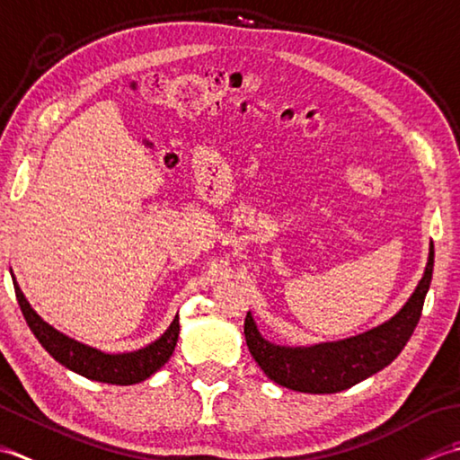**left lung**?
Instances as JSON below:
<instances>
[{"label":"left lung","mask_w":460,"mask_h":460,"mask_svg":"<svg viewBox=\"0 0 460 460\" xmlns=\"http://www.w3.org/2000/svg\"><path fill=\"white\" fill-rule=\"evenodd\" d=\"M435 246L430 243L425 276L401 312L379 327L335 343H320L312 348H284L266 341L258 327L246 315V335L252 358L278 385L302 393H337L371 377L373 373L397 358L413 335L423 312L425 296L433 279Z\"/></svg>","instance_id":"1"}]
</instances>
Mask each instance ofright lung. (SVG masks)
Returning <instances> with one entry per match:
<instances>
[{"instance_id": "right-lung-1", "label": "right lung", "mask_w": 460, "mask_h": 460, "mask_svg": "<svg viewBox=\"0 0 460 460\" xmlns=\"http://www.w3.org/2000/svg\"><path fill=\"white\" fill-rule=\"evenodd\" d=\"M13 278V274H12ZM15 297L22 307L27 325L37 337V341L43 345V349L51 355L55 361H59L63 367H67L83 377L111 383V385H133L151 377L163 365L171 359L176 348L178 332V315L172 320L171 327L158 337V340L146 348L130 353H102L95 348H89L85 343H79L61 332L53 330L49 323H45L40 315L33 312V307L27 302L23 292L17 286L13 278Z\"/></svg>"}]
</instances>
